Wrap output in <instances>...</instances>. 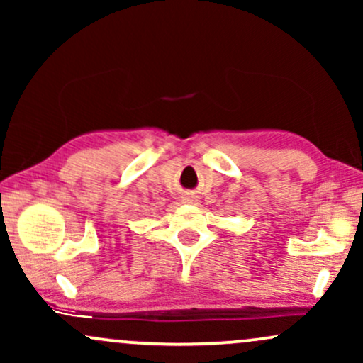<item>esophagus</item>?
Listing matches in <instances>:
<instances>
[{"mask_svg":"<svg viewBox=\"0 0 363 363\" xmlns=\"http://www.w3.org/2000/svg\"><path fill=\"white\" fill-rule=\"evenodd\" d=\"M184 199H187V201H191V203H196V201H198V196L193 194V193H186Z\"/></svg>","mask_w":363,"mask_h":363,"instance_id":"1","label":"esophagus"}]
</instances>
